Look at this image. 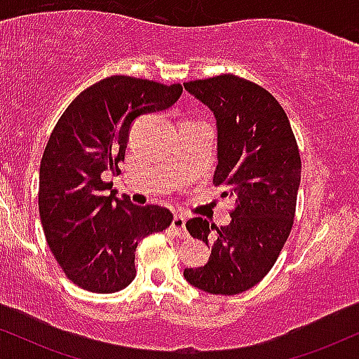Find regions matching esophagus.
<instances>
[{
    "mask_svg": "<svg viewBox=\"0 0 359 359\" xmlns=\"http://www.w3.org/2000/svg\"><path fill=\"white\" fill-rule=\"evenodd\" d=\"M172 228L175 229L180 238H187V231H185V217L175 216L174 221H172Z\"/></svg>",
    "mask_w": 359,
    "mask_h": 359,
    "instance_id": "34e87169",
    "label": "esophagus"
}]
</instances>
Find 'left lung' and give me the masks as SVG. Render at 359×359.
<instances>
[{
  "instance_id": "left-lung-1",
  "label": "left lung",
  "mask_w": 359,
  "mask_h": 359,
  "mask_svg": "<svg viewBox=\"0 0 359 359\" xmlns=\"http://www.w3.org/2000/svg\"><path fill=\"white\" fill-rule=\"evenodd\" d=\"M184 88L216 116L212 184L234 197L228 226L187 221L191 236L212 250L204 266L185 269L184 277L209 294L236 295L262 282L290 234L302 172L297 140L280 102L255 82L222 74Z\"/></svg>"
}]
</instances>
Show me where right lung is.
<instances>
[{"mask_svg": "<svg viewBox=\"0 0 359 359\" xmlns=\"http://www.w3.org/2000/svg\"><path fill=\"white\" fill-rule=\"evenodd\" d=\"M182 86L130 76L106 77L84 89L53 128L40 162L39 209L53 257L71 282L113 294L133 282L140 240L170 226L160 205L118 199L106 182L125 160L135 118L170 108Z\"/></svg>", "mask_w": 359, "mask_h": 359, "instance_id": "obj_1", "label": "right lung"}]
</instances>
